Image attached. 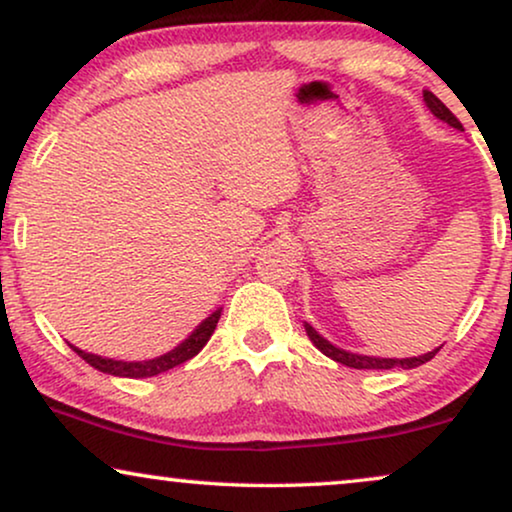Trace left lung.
Here are the masks:
<instances>
[{
  "instance_id": "obj_1",
  "label": "left lung",
  "mask_w": 512,
  "mask_h": 512,
  "mask_svg": "<svg viewBox=\"0 0 512 512\" xmlns=\"http://www.w3.org/2000/svg\"><path fill=\"white\" fill-rule=\"evenodd\" d=\"M424 102L426 107L431 109V114L440 118V121L452 125V128L457 130H464V125L459 123V118L452 114L450 109L445 107L443 102L438 100L436 95L431 93V90H424ZM305 333L307 338L314 342V347L319 349L321 354H326L328 359L342 363V366H349V368H356V370H391V368H417L422 366V363L431 361L433 356L440 352V347L433 349V352H426L422 356H408V359H382V356H366V354H354V352H347V349H340L335 347L333 342H328L324 335H319L317 331L310 324H305Z\"/></svg>"
}]
</instances>
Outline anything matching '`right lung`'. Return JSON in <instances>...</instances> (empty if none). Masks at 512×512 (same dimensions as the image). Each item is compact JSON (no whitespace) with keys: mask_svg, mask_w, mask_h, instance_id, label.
<instances>
[{"mask_svg":"<svg viewBox=\"0 0 512 512\" xmlns=\"http://www.w3.org/2000/svg\"><path fill=\"white\" fill-rule=\"evenodd\" d=\"M219 319H221V307L209 314V317L202 321V324L195 326V331L188 335L184 342H179V345L170 349L167 354H160V356H156V359H146V361H118V359H109V356L83 352V349L74 347V345H69V347H72L83 361L100 370V373L116 375V377H132V380H139V377L160 375V373H165V370H170L174 366H181L184 361L193 359V356L207 345V340L212 338V333H214L216 324H219Z\"/></svg>","mask_w":512,"mask_h":512,"instance_id":"obj_1","label":"right lung"}]
</instances>
